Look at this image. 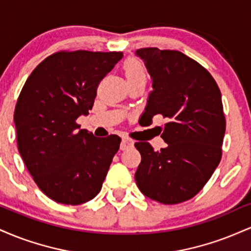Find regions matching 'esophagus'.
Masks as SVG:
<instances>
[{
    "label": "esophagus",
    "instance_id": "esophagus-1",
    "mask_svg": "<svg viewBox=\"0 0 251 251\" xmlns=\"http://www.w3.org/2000/svg\"><path fill=\"white\" fill-rule=\"evenodd\" d=\"M133 144H134V142L131 139V138L124 137L122 140V144H120V150H122V151H125V150H127L128 148H132V146H133Z\"/></svg>",
    "mask_w": 251,
    "mask_h": 251
}]
</instances>
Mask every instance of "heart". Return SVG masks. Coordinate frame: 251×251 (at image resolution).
Returning <instances> with one entry per match:
<instances>
[{
    "instance_id": "heart-1",
    "label": "heart",
    "mask_w": 251,
    "mask_h": 251,
    "mask_svg": "<svg viewBox=\"0 0 251 251\" xmlns=\"http://www.w3.org/2000/svg\"><path fill=\"white\" fill-rule=\"evenodd\" d=\"M124 72L128 83L146 81V72L138 60L127 59L124 63Z\"/></svg>"
}]
</instances>
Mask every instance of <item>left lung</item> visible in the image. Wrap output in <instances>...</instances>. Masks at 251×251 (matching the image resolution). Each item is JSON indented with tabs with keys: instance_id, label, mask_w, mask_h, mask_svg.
<instances>
[{
	"instance_id": "8db88e82",
	"label": "left lung",
	"mask_w": 251,
	"mask_h": 251,
	"mask_svg": "<svg viewBox=\"0 0 251 251\" xmlns=\"http://www.w3.org/2000/svg\"><path fill=\"white\" fill-rule=\"evenodd\" d=\"M152 77L143 116L168 119L162 138L165 149L134 144L142 154L135 181L146 197L163 204L191 200L210 179L222 158L226 117L221 91L203 66L178 50L140 48Z\"/></svg>"
}]
</instances>
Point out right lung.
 Listing matches in <instances>:
<instances>
[{"label":"right lung","mask_w":251,"mask_h":251,"mask_svg":"<svg viewBox=\"0 0 251 251\" xmlns=\"http://www.w3.org/2000/svg\"><path fill=\"white\" fill-rule=\"evenodd\" d=\"M122 51L61 50L31 72L17 99V148L40 190L50 200L77 205L93 200L120 145L118 135L96 138L79 129L97 88Z\"/></svg>","instance_id":"1"}]
</instances>
